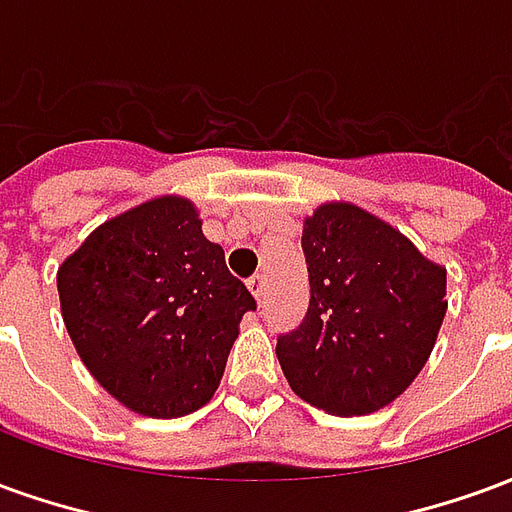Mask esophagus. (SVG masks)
<instances>
[{
  "instance_id": "34e87169",
  "label": "esophagus",
  "mask_w": 512,
  "mask_h": 512,
  "mask_svg": "<svg viewBox=\"0 0 512 512\" xmlns=\"http://www.w3.org/2000/svg\"><path fill=\"white\" fill-rule=\"evenodd\" d=\"M246 288L252 290V296H255L257 304L266 301V277H263V274H255V277L246 282Z\"/></svg>"
}]
</instances>
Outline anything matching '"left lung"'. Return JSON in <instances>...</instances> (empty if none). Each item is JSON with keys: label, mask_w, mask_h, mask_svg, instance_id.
I'll return each instance as SVG.
<instances>
[{"label": "left lung", "mask_w": 512, "mask_h": 512, "mask_svg": "<svg viewBox=\"0 0 512 512\" xmlns=\"http://www.w3.org/2000/svg\"><path fill=\"white\" fill-rule=\"evenodd\" d=\"M310 310L282 334L290 389L337 417H362L406 392L447 315V268L354 202H321L304 219Z\"/></svg>", "instance_id": "obj_1"}]
</instances>
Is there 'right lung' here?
<instances>
[{
  "label": "right lung",
  "instance_id": "add662e5",
  "mask_svg": "<svg viewBox=\"0 0 512 512\" xmlns=\"http://www.w3.org/2000/svg\"><path fill=\"white\" fill-rule=\"evenodd\" d=\"M65 329L90 376L153 419L186 417L219 389L255 299L202 235L197 205L164 194L98 224L57 268Z\"/></svg>",
  "mask_w": 512,
  "mask_h": 512
}]
</instances>
